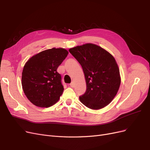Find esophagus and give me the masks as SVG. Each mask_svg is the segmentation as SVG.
<instances>
[{"mask_svg":"<svg viewBox=\"0 0 150 150\" xmlns=\"http://www.w3.org/2000/svg\"><path fill=\"white\" fill-rule=\"evenodd\" d=\"M70 86L71 88H74V82H71L70 84Z\"/></svg>","mask_w":150,"mask_h":150,"instance_id":"esophagus-1","label":"esophagus"}]
</instances>
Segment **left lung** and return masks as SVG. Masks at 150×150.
I'll return each mask as SVG.
<instances>
[{
  "instance_id": "obj_1",
  "label": "left lung",
  "mask_w": 150,
  "mask_h": 150,
  "mask_svg": "<svg viewBox=\"0 0 150 150\" xmlns=\"http://www.w3.org/2000/svg\"><path fill=\"white\" fill-rule=\"evenodd\" d=\"M69 51L81 64L85 76L86 90L79 96L80 101L92 110L108 105L121 84L120 69L114 57L100 46L90 43Z\"/></svg>"
}]
</instances>
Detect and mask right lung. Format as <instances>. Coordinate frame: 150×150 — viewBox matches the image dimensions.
<instances>
[{
    "mask_svg": "<svg viewBox=\"0 0 150 150\" xmlns=\"http://www.w3.org/2000/svg\"><path fill=\"white\" fill-rule=\"evenodd\" d=\"M67 50L52 48L40 52L25 63L22 73V86L29 100L40 108L56 103L64 91L57 67L67 57Z\"/></svg>",
    "mask_w": 150,
    "mask_h": 150,
    "instance_id": "1",
    "label": "right lung"
}]
</instances>
